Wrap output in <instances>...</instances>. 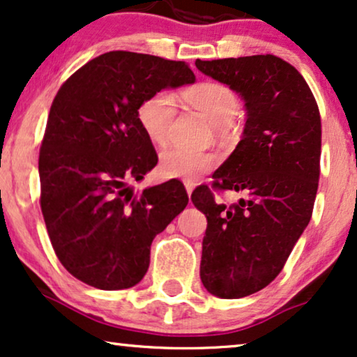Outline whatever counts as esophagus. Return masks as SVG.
<instances>
[{"mask_svg": "<svg viewBox=\"0 0 357 357\" xmlns=\"http://www.w3.org/2000/svg\"><path fill=\"white\" fill-rule=\"evenodd\" d=\"M185 188H187V193L190 197V195H192V192H193V188H195V183L190 182V180H185Z\"/></svg>", "mask_w": 357, "mask_h": 357, "instance_id": "1", "label": "esophagus"}]
</instances>
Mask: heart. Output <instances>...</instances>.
I'll list each match as a JSON object with an SVG mask.
<instances>
[{
    "mask_svg": "<svg viewBox=\"0 0 357 357\" xmlns=\"http://www.w3.org/2000/svg\"><path fill=\"white\" fill-rule=\"evenodd\" d=\"M183 99L208 119L219 138H229L236 128L232 119L238 110V99L232 87L219 81H203L183 92ZM177 104L169 91H158L141 102L138 121L154 144H164L169 138ZM218 164L216 154L195 153L182 148H167L159 158V174L164 178L197 180Z\"/></svg>",
    "mask_w": 357,
    "mask_h": 357,
    "instance_id": "b5f03b06",
    "label": "heart"
}]
</instances>
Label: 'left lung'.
<instances>
[{"label":"left lung","mask_w":357,"mask_h":357,"mask_svg":"<svg viewBox=\"0 0 357 357\" xmlns=\"http://www.w3.org/2000/svg\"><path fill=\"white\" fill-rule=\"evenodd\" d=\"M238 92L247 121L241 143L192 202L206 214L199 276L211 294L241 299L280 275L314 211L320 177L319 105L299 71L275 55L197 60ZM237 191V204L214 192Z\"/></svg>","instance_id":"8db88e82"}]
</instances>
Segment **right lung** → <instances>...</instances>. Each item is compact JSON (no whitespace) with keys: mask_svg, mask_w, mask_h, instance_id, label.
Returning a JSON list of instances; mask_svg holds the SVG:
<instances>
[{"mask_svg":"<svg viewBox=\"0 0 357 357\" xmlns=\"http://www.w3.org/2000/svg\"><path fill=\"white\" fill-rule=\"evenodd\" d=\"M192 82L188 63L116 50L87 61L58 89L38 154L40 208L58 260L86 284H138L153 238L187 206L175 178L141 193L126 183L158 164L139 104Z\"/></svg>","mask_w":357,"mask_h":357,"instance_id":"1","label":"right lung"}]
</instances>
